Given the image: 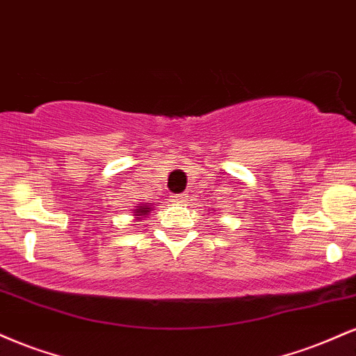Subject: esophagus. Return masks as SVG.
<instances>
[{
  "label": "esophagus",
  "instance_id": "esophagus-1",
  "mask_svg": "<svg viewBox=\"0 0 356 356\" xmlns=\"http://www.w3.org/2000/svg\"><path fill=\"white\" fill-rule=\"evenodd\" d=\"M172 199L175 202H186L187 194H175V195H172Z\"/></svg>",
  "mask_w": 356,
  "mask_h": 356
}]
</instances>
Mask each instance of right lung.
Segmentation results:
<instances>
[{"label":"right lung","mask_w":356,"mask_h":356,"mask_svg":"<svg viewBox=\"0 0 356 356\" xmlns=\"http://www.w3.org/2000/svg\"><path fill=\"white\" fill-rule=\"evenodd\" d=\"M136 212H137L136 216H145V214H149V207H147V206H140Z\"/></svg>","instance_id":"1"}]
</instances>
